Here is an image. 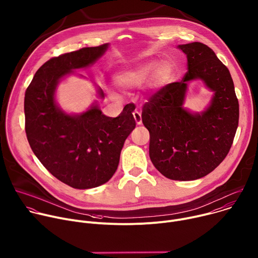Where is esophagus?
I'll return each instance as SVG.
<instances>
[{"mask_svg":"<svg viewBox=\"0 0 258 258\" xmlns=\"http://www.w3.org/2000/svg\"><path fill=\"white\" fill-rule=\"evenodd\" d=\"M133 117H134V119H135L137 125H140V124L142 123V118H141V114H140L139 111L135 110V111L133 112Z\"/></svg>","mask_w":258,"mask_h":258,"instance_id":"34e87169","label":"esophagus"}]
</instances>
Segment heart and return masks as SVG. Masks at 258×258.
Masks as SVG:
<instances>
[{
    "label": "heart",
    "mask_w": 258,
    "mask_h": 258,
    "mask_svg": "<svg viewBox=\"0 0 258 258\" xmlns=\"http://www.w3.org/2000/svg\"><path fill=\"white\" fill-rule=\"evenodd\" d=\"M169 74L170 69L168 65L161 64L158 61H151L134 69L120 72L115 77V80L120 86L131 88L142 85L153 77H156L159 82H163L168 78Z\"/></svg>",
    "instance_id": "obj_1"
}]
</instances>
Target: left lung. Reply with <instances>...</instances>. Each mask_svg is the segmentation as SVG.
<instances>
[{
  "instance_id": "left-lung-1",
  "label": "left lung",
  "mask_w": 258,
  "mask_h": 258,
  "mask_svg": "<svg viewBox=\"0 0 258 258\" xmlns=\"http://www.w3.org/2000/svg\"><path fill=\"white\" fill-rule=\"evenodd\" d=\"M179 47L187 56L188 71L179 82L154 93L142 108V123L149 131L153 166L172 180L190 181L207 176L227 157L239 122V102L228 68L207 44ZM201 79L215 92L211 106L201 114L182 109L186 82Z\"/></svg>"
}]
</instances>
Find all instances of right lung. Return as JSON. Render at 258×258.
<instances>
[{
  "label": "right lung",
  "mask_w": 258,
  "mask_h": 258,
  "mask_svg": "<svg viewBox=\"0 0 258 258\" xmlns=\"http://www.w3.org/2000/svg\"><path fill=\"white\" fill-rule=\"evenodd\" d=\"M107 48L108 43L82 47L49 59L25 91V132L32 151L51 175L76 189L97 187L113 177L124 142L136 126L128 105L118 117L111 118L97 106L70 116L55 102L59 80L94 63ZM98 93L105 96L101 89Z\"/></svg>",
  "instance_id": "1"
}]
</instances>
